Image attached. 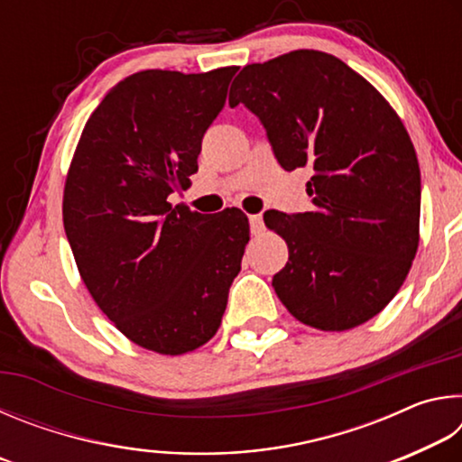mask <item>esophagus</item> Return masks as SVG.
<instances>
[{
    "label": "esophagus",
    "instance_id": "34e87169",
    "mask_svg": "<svg viewBox=\"0 0 462 462\" xmlns=\"http://www.w3.org/2000/svg\"><path fill=\"white\" fill-rule=\"evenodd\" d=\"M248 224H250V232H253L254 236H259V234H263L264 224H263V216L261 214L248 216Z\"/></svg>",
    "mask_w": 462,
    "mask_h": 462
}]
</instances>
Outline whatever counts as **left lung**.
<instances>
[{
	"label": "left lung",
	"mask_w": 462,
	"mask_h": 462,
	"mask_svg": "<svg viewBox=\"0 0 462 462\" xmlns=\"http://www.w3.org/2000/svg\"><path fill=\"white\" fill-rule=\"evenodd\" d=\"M245 104L285 171L311 169V212H264L289 261L273 287L311 328L350 330L377 316L418 250L420 167L402 120L340 59L293 51L240 71L230 106Z\"/></svg>",
	"instance_id": "8db88e82"
}]
</instances>
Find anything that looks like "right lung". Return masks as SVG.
I'll return each instance as SVG.
<instances>
[{
    "mask_svg": "<svg viewBox=\"0 0 462 462\" xmlns=\"http://www.w3.org/2000/svg\"><path fill=\"white\" fill-rule=\"evenodd\" d=\"M234 73L126 77L85 124L69 169L62 222L83 283L124 336L161 355L217 332L248 245L238 208L212 216L169 203L198 173Z\"/></svg>",
    "mask_w": 462,
    "mask_h": 462,
    "instance_id": "right-lung-1",
    "label": "right lung"
}]
</instances>
